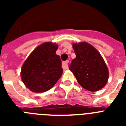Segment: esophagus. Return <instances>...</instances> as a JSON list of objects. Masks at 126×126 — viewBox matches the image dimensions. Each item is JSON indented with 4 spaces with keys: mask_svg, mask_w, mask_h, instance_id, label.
Returning <instances> with one entry per match:
<instances>
[{
    "mask_svg": "<svg viewBox=\"0 0 126 126\" xmlns=\"http://www.w3.org/2000/svg\"><path fill=\"white\" fill-rule=\"evenodd\" d=\"M69 61H68V60L63 62V63H62V67H63V69H68V63H69Z\"/></svg>",
    "mask_w": 126,
    "mask_h": 126,
    "instance_id": "obj_1",
    "label": "esophagus"
}]
</instances>
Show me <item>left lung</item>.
Returning a JSON list of instances; mask_svg holds the SVG:
<instances>
[{
	"label": "left lung",
	"mask_w": 126,
	"mask_h": 126,
	"mask_svg": "<svg viewBox=\"0 0 126 126\" xmlns=\"http://www.w3.org/2000/svg\"><path fill=\"white\" fill-rule=\"evenodd\" d=\"M76 58L69 65L78 82L90 92L101 90L107 84L109 71L97 49L87 42L73 44Z\"/></svg>",
	"instance_id": "left-lung-1"
}]
</instances>
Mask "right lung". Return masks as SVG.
I'll list each match as a JSON object with an SVG mask.
<instances>
[{"instance_id":"obj_1","label":"right lung","mask_w":126,"mask_h":126,"mask_svg":"<svg viewBox=\"0 0 126 126\" xmlns=\"http://www.w3.org/2000/svg\"><path fill=\"white\" fill-rule=\"evenodd\" d=\"M57 49L55 43L45 42L36 47L23 63L21 79L32 92H46L61 78L63 69L60 57L55 53Z\"/></svg>"}]
</instances>
